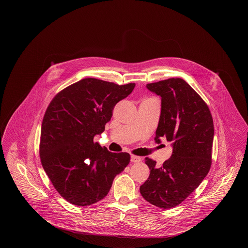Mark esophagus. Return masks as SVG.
Wrapping results in <instances>:
<instances>
[{
  "label": "esophagus",
  "mask_w": 248,
  "mask_h": 248,
  "mask_svg": "<svg viewBox=\"0 0 248 248\" xmlns=\"http://www.w3.org/2000/svg\"><path fill=\"white\" fill-rule=\"evenodd\" d=\"M141 161V158L136 155H131V162L132 163H139Z\"/></svg>",
  "instance_id": "obj_1"
}]
</instances>
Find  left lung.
<instances>
[{"label":"left lung","instance_id":"left-lung-1","mask_svg":"<svg viewBox=\"0 0 248 248\" xmlns=\"http://www.w3.org/2000/svg\"><path fill=\"white\" fill-rule=\"evenodd\" d=\"M146 87L161 96V115L154 140L165 137L173 153L161 167L145 159L150 177L140 186L143 198L160 208L185 200L210 170L214 140L212 115L206 103L183 79L170 78Z\"/></svg>","mask_w":248,"mask_h":248}]
</instances>
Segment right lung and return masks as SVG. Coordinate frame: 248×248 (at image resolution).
<instances>
[{
	"label": "right lung",
	"mask_w": 248,
	"mask_h": 248,
	"mask_svg": "<svg viewBox=\"0 0 248 248\" xmlns=\"http://www.w3.org/2000/svg\"><path fill=\"white\" fill-rule=\"evenodd\" d=\"M135 85L85 78L60 91L47 107L41 162L55 189L72 204L87 206L102 200L129 164V154L110 153L94 143V137L105 130L113 108Z\"/></svg>",
	"instance_id": "1"
}]
</instances>
